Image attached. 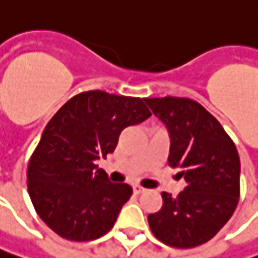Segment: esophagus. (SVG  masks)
<instances>
[{
    "mask_svg": "<svg viewBox=\"0 0 258 258\" xmlns=\"http://www.w3.org/2000/svg\"><path fill=\"white\" fill-rule=\"evenodd\" d=\"M133 190H134V194H141V192H144L146 188L144 187H141V185H134L133 187Z\"/></svg>",
    "mask_w": 258,
    "mask_h": 258,
    "instance_id": "1",
    "label": "esophagus"
}]
</instances>
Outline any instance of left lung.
<instances>
[{"label":"left lung","instance_id":"obj_1","mask_svg":"<svg viewBox=\"0 0 258 258\" xmlns=\"http://www.w3.org/2000/svg\"><path fill=\"white\" fill-rule=\"evenodd\" d=\"M171 137L168 165L180 168L185 188L161 192L163 206L148 216L160 241L191 248L211 240L231 218L240 199V157L234 141L201 104L184 97L144 98Z\"/></svg>","mask_w":258,"mask_h":258}]
</instances>
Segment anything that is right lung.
<instances>
[{
  "label": "right lung",
  "instance_id": "1",
  "mask_svg": "<svg viewBox=\"0 0 258 258\" xmlns=\"http://www.w3.org/2000/svg\"><path fill=\"white\" fill-rule=\"evenodd\" d=\"M150 115L143 98L100 90L77 94L54 114L27 168L32 206L54 233L91 241L111 230L133 188L110 182L95 160L115 150L122 130Z\"/></svg>",
  "mask_w": 258,
  "mask_h": 258
}]
</instances>
